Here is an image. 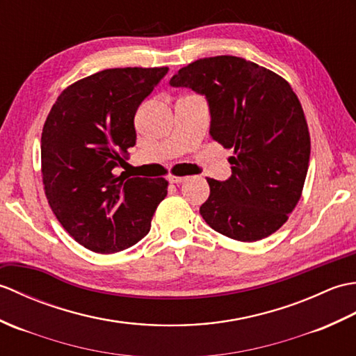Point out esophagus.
<instances>
[{
  "instance_id": "esophagus-1",
  "label": "esophagus",
  "mask_w": 356,
  "mask_h": 356,
  "mask_svg": "<svg viewBox=\"0 0 356 356\" xmlns=\"http://www.w3.org/2000/svg\"><path fill=\"white\" fill-rule=\"evenodd\" d=\"M186 181L184 177H169V183L172 184H183Z\"/></svg>"
}]
</instances>
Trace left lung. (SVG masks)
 <instances>
[{"mask_svg":"<svg viewBox=\"0 0 356 356\" xmlns=\"http://www.w3.org/2000/svg\"><path fill=\"white\" fill-rule=\"evenodd\" d=\"M169 83L205 96L211 138L234 149L232 177L207 178L210 196L200 209L205 222L241 242L277 232L302 196L311 155L303 108L291 85L236 56L195 60Z\"/></svg>","mask_w":356,"mask_h":356,"instance_id":"left-lung-1","label":"left lung"}]
</instances>
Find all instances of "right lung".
I'll list each match as a JSON object with an SVG mask.
<instances>
[{"instance_id": "right-lung-1", "label": "right lung", "mask_w": 356, "mask_h": 356, "mask_svg": "<svg viewBox=\"0 0 356 356\" xmlns=\"http://www.w3.org/2000/svg\"><path fill=\"white\" fill-rule=\"evenodd\" d=\"M169 68H111L60 92L41 137L45 196L76 242L109 254L151 230L165 195L164 178L115 177L136 145L134 117Z\"/></svg>"}]
</instances>
